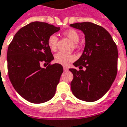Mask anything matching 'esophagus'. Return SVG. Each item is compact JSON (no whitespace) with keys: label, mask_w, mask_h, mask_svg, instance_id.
Instances as JSON below:
<instances>
[{"label":"esophagus","mask_w":127,"mask_h":127,"mask_svg":"<svg viewBox=\"0 0 127 127\" xmlns=\"http://www.w3.org/2000/svg\"><path fill=\"white\" fill-rule=\"evenodd\" d=\"M63 69L64 71H68V68L66 66H63Z\"/></svg>","instance_id":"1"}]
</instances>
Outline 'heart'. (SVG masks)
<instances>
[{
  "label": "heart",
  "mask_w": 127,
  "mask_h": 127,
  "mask_svg": "<svg viewBox=\"0 0 127 127\" xmlns=\"http://www.w3.org/2000/svg\"><path fill=\"white\" fill-rule=\"evenodd\" d=\"M64 35L66 36L68 39L74 43V47H77V43L80 40V35L78 32L75 30H69L64 32ZM47 45L51 51H56L58 47V37L56 35H51L47 40ZM55 62L63 65H67L68 64L76 59L75 56L69 54H65L63 52H58L55 55Z\"/></svg>",
  "instance_id": "heart-1"
}]
</instances>
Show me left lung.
<instances>
[{"instance_id": "left-lung-1", "label": "left lung", "mask_w": 127, "mask_h": 127, "mask_svg": "<svg viewBox=\"0 0 127 127\" xmlns=\"http://www.w3.org/2000/svg\"><path fill=\"white\" fill-rule=\"evenodd\" d=\"M85 33L82 56L69 69L73 75L71 89L77 98L94 102L109 91L118 71V49L110 33L102 27L89 22L71 24ZM84 67L85 70H82Z\"/></svg>"}]
</instances>
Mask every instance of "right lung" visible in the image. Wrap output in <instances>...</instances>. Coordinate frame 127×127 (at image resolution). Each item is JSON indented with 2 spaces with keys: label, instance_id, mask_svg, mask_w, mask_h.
<instances>
[{
  "label": "right lung",
  "instance_id": "add662e5",
  "mask_svg": "<svg viewBox=\"0 0 127 127\" xmlns=\"http://www.w3.org/2000/svg\"><path fill=\"white\" fill-rule=\"evenodd\" d=\"M59 30L46 23L33 22L18 30L8 47L9 80L15 90L30 102L43 103L55 95L63 68L60 64H50L54 58L47 40ZM42 63L48 66L42 68Z\"/></svg>",
  "mask_w": 127,
  "mask_h": 127
}]
</instances>
